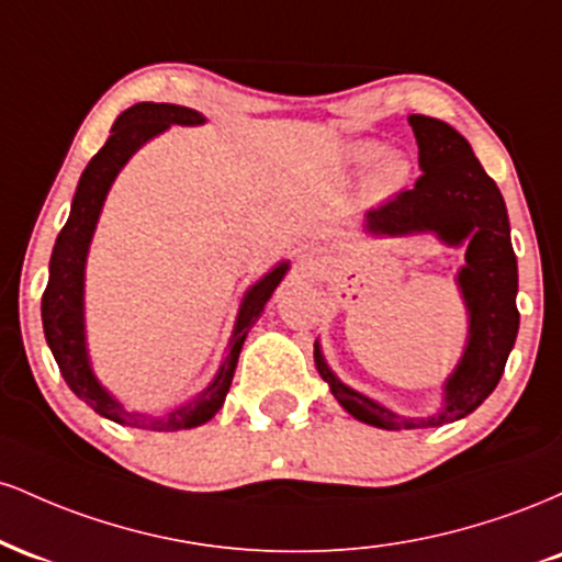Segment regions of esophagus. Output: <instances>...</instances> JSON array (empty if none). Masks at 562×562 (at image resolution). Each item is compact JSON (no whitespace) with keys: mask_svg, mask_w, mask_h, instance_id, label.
<instances>
[{"mask_svg":"<svg viewBox=\"0 0 562 562\" xmlns=\"http://www.w3.org/2000/svg\"><path fill=\"white\" fill-rule=\"evenodd\" d=\"M312 254H314V250L308 248V245H301V248H299V256H301V259H306V256H312Z\"/></svg>","mask_w":562,"mask_h":562,"instance_id":"1","label":"esophagus"}]
</instances>
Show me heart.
<instances>
[{
	"mask_svg": "<svg viewBox=\"0 0 562 562\" xmlns=\"http://www.w3.org/2000/svg\"><path fill=\"white\" fill-rule=\"evenodd\" d=\"M346 164L351 169H367L372 166L364 179V192L370 200H391L409 184V158L404 153H385L383 145L372 139H359L346 147Z\"/></svg>",
	"mask_w": 562,
	"mask_h": 562,
	"instance_id": "heart-1",
	"label": "heart"
}]
</instances>
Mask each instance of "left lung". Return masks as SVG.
Masks as SVG:
<instances>
[{"label": "left lung", "instance_id": "1", "mask_svg": "<svg viewBox=\"0 0 562 562\" xmlns=\"http://www.w3.org/2000/svg\"><path fill=\"white\" fill-rule=\"evenodd\" d=\"M409 126L420 147L423 177L412 190L367 211L362 232L370 237L436 235L451 248L465 245V267L454 282L465 301L468 338L460 362L443 380L441 406L428 417L398 415L346 385L325 362L319 340L314 344V362L338 404L359 423L383 430L438 428L479 409L505 372L520 325L518 261L499 187L457 128L428 115H409Z\"/></svg>", "mask_w": 562, "mask_h": 562}]
</instances>
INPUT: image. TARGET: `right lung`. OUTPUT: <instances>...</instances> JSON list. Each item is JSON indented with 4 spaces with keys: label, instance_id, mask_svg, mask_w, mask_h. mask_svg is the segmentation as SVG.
Wrapping results in <instances>:
<instances>
[{
    "label": "right lung",
    "instance_id": "add662e5",
    "mask_svg": "<svg viewBox=\"0 0 562 562\" xmlns=\"http://www.w3.org/2000/svg\"><path fill=\"white\" fill-rule=\"evenodd\" d=\"M173 124L200 126L205 124V115L192 111V108L171 105V102H137V105H132L115 119L111 137L100 147V153L89 160L79 179V187H76L70 216L55 240L53 259H49V282L42 295L44 338H47L49 351H53L68 389L81 402L92 406L97 415L119 425H128V428L190 430L209 423L227 398L237 357H240V348L248 338L250 327L261 317L263 306L272 299L277 285L290 269V261H280L259 282L245 290L240 308H237L235 327H232L227 353H224L214 380L198 396L187 398V402L171 406L166 412H158V415H147V412L126 409L100 383V378L94 375L92 359H89L87 319H83V280H87L89 245H92L102 205H105L115 177L142 145H147L153 137L164 134Z\"/></svg>",
    "mask_w": 562,
    "mask_h": 562
}]
</instances>
